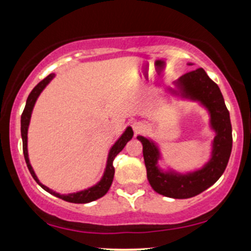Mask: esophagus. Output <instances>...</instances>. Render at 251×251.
<instances>
[{"instance_id":"esophagus-1","label":"esophagus","mask_w":251,"mask_h":251,"mask_svg":"<svg viewBox=\"0 0 251 251\" xmlns=\"http://www.w3.org/2000/svg\"><path fill=\"white\" fill-rule=\"evenodd\" d=\"M132 127H133L134 133H140L144 129V124L140 122H135L133 123V125H132Z\"/></svg>"}]
</instances>
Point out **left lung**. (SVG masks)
I'll list each match as a JSON object with an SVG mask.
<instances>
[{"label": "left lung", "mask_w": 251, "mask_h": 251, "mask_svg": "<svg viewBox=\"0 0 251 251\" xmlns=\"http://www.w3.org/2000/svg\"><path fill=\"white\" fill-rule=\"evenodd\" d=\"M177 85L184 96L200 100L210 111L211 125L216 131L211 160L200 171L191 175L163 174L157 168L159 153L154 144L142 135H138V139L143 144L144 162L152 189L166 197L184 200L205 191L223 175L231 153L232 129L229 111L220 87L210 79L203 68L184 74Z\"/></svg>", "instance_id": "1"}]
</instances>
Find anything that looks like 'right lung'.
<instances>
[{
    "mask_svg": "<svg viewBox=\"0 0 251 251\" xmlns=\"http://www.w3.org/2000/svg\"><path fill=\"white\" fill-rule=\"evenodd\" d=\"M54 77V74H50L48 76H46L45 79L41 80L35 87L33 88V91L30 92V94L28 96L27 102H25V107L24 109V113L21 116V135H22V145H24V154H25V160L27 163L28 170H29L30 175L33 176V178L35 179V181L39 185H41L42 189H45L46 191L50 192V194L56 196V197L61 198V200L70 201V203H89V201H93L98 200V198L102 197L103 195H106V192L108 191L109 188L112 185V181H113V177H114V166H113V160L114 158L117 157V154L119 153L122 150L125 148V145L127 144V142L132 138L133 135V131H132L131 127H127V129L125 131L120 139L114 144L113 148L111 149L108 154V160H107V166H106V171L103 174L102 179L97 184L96 186L93 188H89L87 190H83V191L76 192V194H71V195H60L57 192H54L53 190H50L47 186H45L43 184H41L37 179V177L34 174V170L31 168L30 163H29V158H28V151H27V131H28V125H29V120H30V116H31V111H33L34 105H35V101L37 99V97L40 96V93L42 92V89L46 87L48 82L50 81L51 79Z\"/></svg>",
    "mask_w": 251,
    "mask_h": 251,
    "instance_id": "obj_1",
    "label": "right lung"
}]
</instances>
